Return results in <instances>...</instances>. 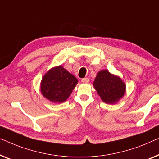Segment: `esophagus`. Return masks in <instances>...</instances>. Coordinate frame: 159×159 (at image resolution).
Returning a JSON list of instances; mask_svg holds the SVG:
<instances>
[{
  "label": "esophagus",
  "mask_w": 159,
  "mask_h": 159,
  "mask_svg": "<svg viewBox=\"0 0 159 159\" xmlns=\"http://www.w3.org/2000/svg\"><path fill=\"white\" fill-rule=\"evenodd\" d=\"M81 82L83 83V84H89V79H88V78H84V79H82Z\"/></svg>",
  "instance_id": "1"
}]
</instances>
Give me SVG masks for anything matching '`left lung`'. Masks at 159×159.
<instances>
[{"instance_id": "left-lung-1", "label": "left lung", "mask_w": 159, "mask_h": 159, "mask_svg": "<svg viewBox=\"0 0 159 159\" xmlns=\"http://www.w3.org/2000/svg\"><path fill=\"white\" fill-rule=\"evenodd\" d=\"M93 86L102 101L109 104H115L119 102L126 91V85L123 80L107 70L98 72Z\"/></svg>"}]
</instances>
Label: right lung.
<instances>
[{
	"label": "right lung",
	"instance_id": "add662e5",
	"mask_svg": "<svg viewBox=\"0 0 159 159\" xmlns=\"http://www.w3.org/2000/svg\"><path fill=\"white\" fill-rule=\"evenodd\" d=\"M79 80L62 66L50 69L40 83L42 96L53 103H62L70 97Z\"/></svg>",
	"mask_w": 159,
	"mask_h": 159
}]
</instances>
